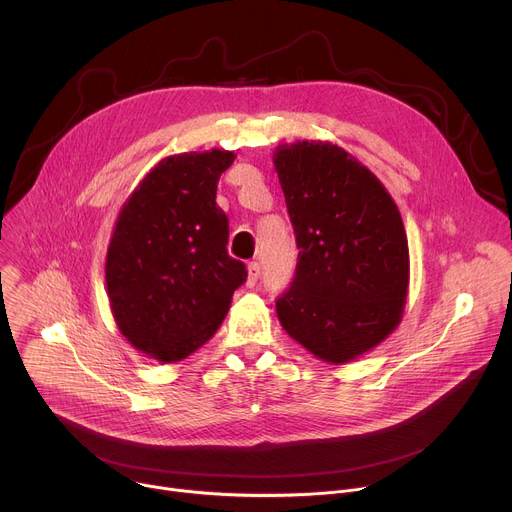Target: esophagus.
Returning a JSON list of instances; mask_svg holds the SVG:
<instances>
[{"mask_svg": "<svg viewBox=\"0 0 512 512\" xmlns=\"http://www.w3.org/2000/svg\"><path fill=\"white\" fill-rule=\"evenodd\" d=\"M257 279H259V263L251 261L247 265V287H253L257 283Z\"/></svg>", "mask_w": 512, "mask_h": 512, "instance_id": "obj_1", "label": "esophagus"}]
</instances>
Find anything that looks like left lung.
Wrapping results in <instances>:
<instances>
[{"label":"left lung","instance_id":"1","mask_svg":"<svg viewBox=\"0 0 512 512\" xmlns=\"http://www.w3.org/2000/svg\"><path fill=\"white\" fill-rule=\"evenodd\" d=\"M273 166L298 243V267L275 310L316 358L346 364L403 320L409 245L383 182L330 141L279 143Z\"/></svg>","mask_w":512,"mask_h":512}]
</instances>
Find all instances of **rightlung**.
<instances>
[{
	"instance_id": "obj_1",
	"label": "right lung",
	"mask_w": 512,
	"mask_h": 512,
	"mask_svg": "<svg viewBox=\"0 0 512 512\" xmlns=\"http://www.w3.org/2000/svg\"><path fill=\"white\" fill-rule=\"evenodd\" d=\"M235 158L223 148L168 156L117 214L105 263L111 314L133 348L164 364L214 336L247 279L227 253L229 221L216 204Z\"/></svg>"
}]
</instances>
